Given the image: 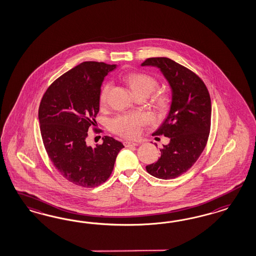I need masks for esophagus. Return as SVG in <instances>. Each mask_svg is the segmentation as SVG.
Returning <instances> with one entry per match:
<instances>
[{"instance_id": "1", "label": "esophagus", "mask_w": 256, "mask_h": 256, "mask_svg": "<svg viewBox=\"0 0 256 256\" xmlns=\"http://www.w3.org/2000/svg\"><path fill=\"white\" fill-rule=\"evenodd\" d=\"M124 146L126 148H132V146H137V142H124Z\"/></svg>"}]
</instances>
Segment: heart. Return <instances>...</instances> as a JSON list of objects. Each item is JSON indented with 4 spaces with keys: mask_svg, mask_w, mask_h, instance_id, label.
Returning <instances> with one entry per match:
<instances>
[{
    "mask_svg": "<svg viewBox=\"0 0 256 256\" xmlns=\"http://www.w3.org/2000/svg\"><path fill=\"white\" fill-rule=\"evenodd\" d=\"M124 78L130 86L132 93L135 96L144 94L148 96L158 86V82L155 77L142 72H132L124 76ZM110 84L107 82L101 88L100 94V100L104 103ZM169 96L165 93H160L155 98L156 107L160 110H165L169 107ZM148 122V118L144 114H119L110 121V130L120 136L126 138L136 137L140 132V126Z\"/></svg>",
    "mask_w": 256,
    "mask_h": 256,
    "instance_id": "1",
    "label": "heart"
}]
</instances>
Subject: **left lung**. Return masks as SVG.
Wrapping results in <instances>:
<instances>
[{
    "mask_svg": "<svg viewBox=\"0 0 256 256\" xmlns=\"http://www.w3.org/2000/svg\"><path fill=\"white\" fill-rule=\"evenodd\" d=\"M142 66L158 68L172 88L170 112L153 134L164 135L170 142L146 169L158 178H176L192 168L206 146L211 124L210 93L197 74L169 58H148Z\"/></svg>",
    "mask_w": 256,
    "mask_h": 256,
    "instance_id": "1",
    "label": "left lung"
}]
</instances>
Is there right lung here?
I'll return each instance as SVG.
<instances>
[{
    "instance_id": "right-lung-1",
    "label": "right lung",
    "mask_w": 256,
    "mask_h": 256,
    "mask_svg": "<svg viewBox=\"0 0 256 256\" xmlns=\"http://www.w3.org/2000/svg\"><path fill=\"white\" fill-rule=\"evenodd\" d=\"M116 66L93 61L78 64L48 86L39 105L46 154L62 176L78 186L94 188L107 181L124 148L108 136L94 148L86 144L100 112L101 84Z\"/></svg>"
}]
</instances>
